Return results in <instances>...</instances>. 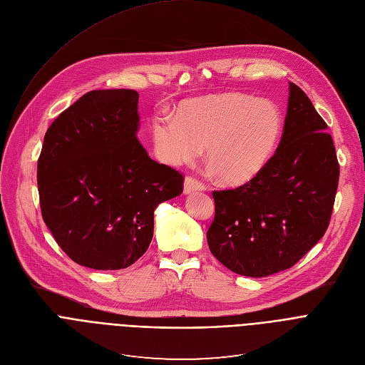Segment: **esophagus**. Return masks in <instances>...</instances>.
Here are the masks:
<instances>
[{
    "label": "esophagus",
    "mask_w": 365,
    "mask_h": 365,
    "mask_svg": "<svg viewBox=\"0 0 365 365\" xmlns=\"http://www.w3.org/2000/svg\"><path fill=\"white\" fill-rule=\"evenodd\" d=\"M198 190H205V185L198 182L197 179H193V178H186L185 179L183 192L186 193V195H190V193H195Z\"/></svg>",
    "instance_id": "1"
}]
</instances>
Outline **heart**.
Segmentation results:
<instances>
[{"instance_id":"1","label":"heart","mask_w":365,"mask_h":365,"mask_svg":"<svg viewBox=\"0 0 365 365\" xmlns=\"http://www.w3.org/2000/svg\"><path fill=\"white\" fill-rule=\"evenodd\" d=\"M283 133V115L269 100L225 92L183 103L176 113L153 120L157 157L173 167L189 164L205 147L212 173L226 185L255 179L273 158Z\"/></svg>"}]
</instances>
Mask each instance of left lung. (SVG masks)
Returning a JSON list of instances; mask_svg holds the SVG:
<instances>
[{
  "instance_id": "1",
  "label": "left lung",
  "mask_w": 365,
  "mask_h": 365,
  "mask_svg": "<svg viewBox=\"0 0 365 365\" xmlns=\"http://www.w3.org/2000/svg\"><path fill=\"white\" fill-rule=\"evenodd\" d=\"M327 125L290 82L279 147L262 172L230 190H214L211 254L229 270L267 277L297 264L327 230L339 163Z\"/></svg>"
}]
</instances>
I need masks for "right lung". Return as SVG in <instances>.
Returning a JSON list of instances; mask_svg holds the SVG:
<instances>
[{
    "mask_svg": "<svg viewBox=\"0 0 365 365\" xmlns=\"http://www.w3.org/2000/svg\"><path fill=\"white\" fill-rule=\"evenodd\" d=\"M139 93L91 91L48 128L38 160L42 218L60 248L93 270L126 269L147 252L155 208L183 176L136 138Z\"/></svg>",
    "mask_w": 365,
    "mask_h": 365,
    "instance_id": "obj_1",
    "label": "right lung"
}]
</instances>
